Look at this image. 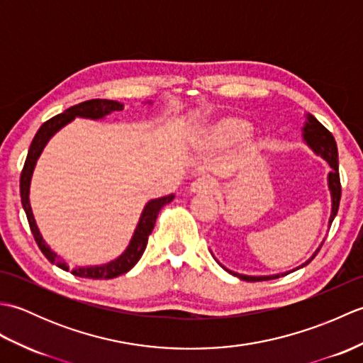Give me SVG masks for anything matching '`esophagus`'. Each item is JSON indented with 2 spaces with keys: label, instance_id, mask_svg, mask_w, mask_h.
Here are the masks:
<instances>
[{
  "label": "esophagus",
  "instance_id": "34e87169",
  "mask_svg": "<svg viewBox=\"0 0 363 363\" xmlns=\"http://www.w3.org/2000/svg\"><path fill=\"white\" fill-rule=\"evenodd\" d=\"M215 190H217V184L211 177H198L190 186V194L196 195H211Z\"/></svg>",
  "mask_w": 363,
  "mask_h": 363
}]
</instances>
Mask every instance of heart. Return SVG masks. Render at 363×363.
<instances>
[{"mask_svg": "<svg viewBox=\"0 0 363 363\" xmlns=\"http://www.w3.org/2000/svg\"><path fill=\"white\" fill-rule=\"evenodd\" d=\"M250 121L238 117H221L204 126L196 135V142L204 150H229L250 137Z\"/></svg>", "mask_w": 363, "mask_h": 363, "instance_id": "1", "label": "heart"}]
</instances>
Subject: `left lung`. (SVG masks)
<instances>
[{
  "mask_svg": "<svg viewBox=\"0 0 363 363\" xmlns=\"http://www.w3.org/2000/svg\"><path fill=\"white\" fill-rule=\"evenodd\" d=\"M303 140L306 142V145L309 146V148L317 154V156H321L323 159H325L329 167L333 168L328 174V187H329V191H330V217H329V226L333 225V221L335 218V215L338 212V206H340V196H342V186H340V174H338V151H337V143H335V138L334 135L329 133V130L321 125V123L313 117V115L307 113L306 115V123L303 126ZM323 243H325V240L321 242V245L318 246L317 250H315V252L311 256V259H307L304 264H301L299 267L290 269V272H285V273H279V274H269V276H248V274H238L235 272H230V269H228L226 267H223L220 262L217 260V264L223 268L226 269L228 273L237 276L238 279L242 281H248V282H256V281H269V279H277V277L281 276H285L289 274L291 272H296V269L306 267L309 262L313 260V257L317 256L318 251L321 250Z\"/></svg>",
  "mask_w": 363,
  "mask_h": 363,
  "instance_id": "obj_1",
  "label": "left lung"
}]
</instances>
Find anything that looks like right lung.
<instances>
[{
    "label": "right lung",
    "mask_w": 363,
    "mask_h": 363,
    "mask_svg": "<svg viewBox=\"0 0 363 363\" xmlns=\"http://www.w3.org/2000/svg\"><path fill=\"white\" fill-rule=\"evenodd\" d=\"M146 103L151 104V101H146ZM123 107L125 106H123L121 103L111 101V99H89V101H84V103L68 107L64 113H59V115H56V117H52L51 120L45 121L40 126V129L37 130L35 137L33 138V143H30V146H29L25 167H23V172L20 176V195H21L23 209H25V212H26L29 228H30V230H33V235L35 238L38 248L42 250L45 257L48 259L51 264L65 269V272H68L70 267H68L67 262L64 259H60V256H57V254L50 248V245L43 240L40 230H38V228H37L33 209H30L29 187H30V179H33L35 164H37L38 157H40V154L46 146V143L50 142V138L56 134L57 130L67 126L68 123L73 121L76 117L90 118V120H101L106 117V115H109L112 112L123 111ZM173 199H174V195L172 194L168 196L151 199V201L146 203V206L142 211L140 220H138L137 226H135L134 234H133V237H130L128 248L123 251L117 259L107 262V264H103V265L74 267L72 269V273L74 276H79V277H89V279H112V277H117L120 274L128 273L130 268H134V265L138 260H140L142 254L145 252L146 245H148V237L152 233L154 225H156V218H157L160 209L165 204L172 203Z\"/></svg>",
    "instance_id": "add662e5"
}]
</instances>
